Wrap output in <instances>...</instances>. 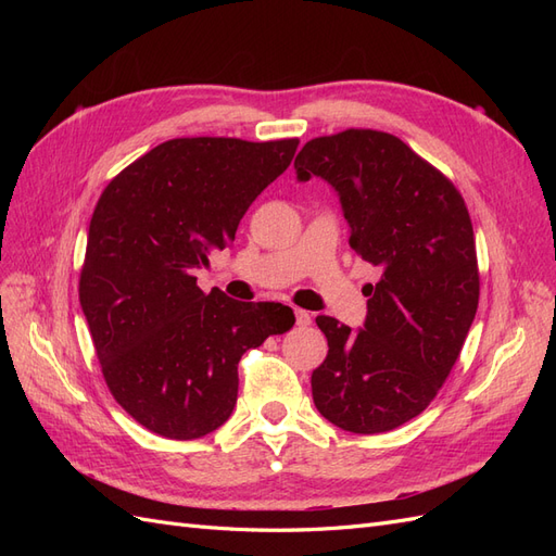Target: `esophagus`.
<instances>
[{
  "mask_svg": "<svg viewBox=\"0 0 556 556\" xmlns=\"http://www.w3.org/2000/svg\"><path fill=\"white\" fill-rule=\"evenodd\" d=\"M294 319H296V327H308L311 325V313L308 311H301V308H296L294 311Z\"/></svg>",
  "mask_w": 556,
  "mask_h": 556,
  "instance_id": "1",
  "label": "esophagus"
}]
</instances>
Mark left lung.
Wrapping results in <instances>:
<instances>
[{"instance_id": "1", "label": "left lung", "mask_w": 556, "mask_h": 556, "mask_svg": "<svg viewBox=\"0 0 556 556\" xmlns=\"http://www.w3.org/2000/svg\"><path fill=\"white\" fill-rule=\"evenodd\" d=\"M299 180L339 192L350 248L378 268L364 329L329 315V343L313 378L319 415L352 433L392 431L439 394L473 325L480 299L476 237L452 180L394 134L345 129L311 139L294 160Z\"/></svg>"}]
</instances>
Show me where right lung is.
I'll return each mask as SVG.
<instances>
[{
  "label": "right lung",
  "mask_w": 556,
  "mask_h": 556,
  "mask_svg": "<svg viewBox=\"0 0 556 556\" xmlns=\"http://www.w3.org/2000/svg\"><path fill=\"white\" fill-rule=\"evenodd\" d=\"M299 139H172L99 197L78 296L109 392L141 427L192 441L225 425L239 362L294 327L292 308L199 290L197 271L233 241L257 194L288 169Z\"/></svg>",
  "instance_id": "1"
}]
</instances>
